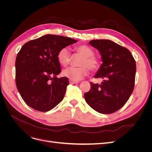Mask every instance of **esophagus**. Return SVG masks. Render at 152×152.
I'll use <instances>...</instances> for the list:
<instances>
[{"instance_id":"34e87169","label":"esophagus","mask_w":152,"mask_h":152,"mask_svg":"<svg viewBox=\"0 0 152 152\" xmlns=\"http://www.w3.org/2000/svg\"><path fill=\"white\" fill-rule=\"evenodd\" d=\"M70 84H74L79 83V82H78V81H75V80H70Z\"/></svg>"}]
</instances>
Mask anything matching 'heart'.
Returning <instances> with one entry per match:
<instances>
[{"label":"heart","instance_id":"1","mask_svg":"<svg viewBox=\"0 0 152 152\" xmlns=\"http://www.w3.org/2000/svg\"><path fill=\"white\" fill-rule=\"evenodd\" d=\"M76 52L83 56L80 67H68L63 70L64 77L72 80H79L89 74L90 69L95 71L99 68L101 62L99 59L94 55V50L87 45H80L75 48ZM57 58L61 65L66 66L70 62L71 53L68 48H63L59 50Z\"/></svg>","mask_w":152,"mask_h":152}]
</instances>
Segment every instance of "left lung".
I'll list each match as a JSON object with an SVG mask.
<instances>
[{"label":"left lung","instance_id":"1","mask_svg":"<svg viewBox=\"0 0 152 152\" xmlns=\"http://www.w3.org/2000/svg\"><path fill=\"white\" fill-rule=\"evenodd\" d=\"M97 49L103 63L94 78H101L102 84L91 82V89L84 96L90 107L101 113L117 112L126 103L134 87L136 65L127 48L112 40L100 39L89 42Z\"/></svg>","mask_w":152,"mask_h":152}]
</instances>
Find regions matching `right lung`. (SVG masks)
I'll list each match as a JSON object with an SVG mask.
<instances>
[{
    "label": "right lung",
    "instance_id": "1",
    "mask_svg": "<svg viewBox=\"0 0 152 152\" xmlns=\"http://www.w3.org/2000/svg\"><path fill=\"white\" fill-rule=\"evenodd\" d=\"M77 42L48 34L23 45L15 62L16 84L30 107L48 112L63 100L69 81L67 77H57L61 71L57 54L61 48Z\"/></svg>",
    "mask_w": 152,
    "mask_h": 152
}]
</instances>
